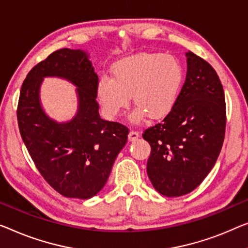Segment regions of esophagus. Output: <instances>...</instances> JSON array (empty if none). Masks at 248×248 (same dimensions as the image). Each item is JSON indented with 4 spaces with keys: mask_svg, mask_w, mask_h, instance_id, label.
Returning a JSON list of instances; mask_svg holds the SVG:
<instances>
[{
    "mask_svg": "<svg viewBox=\"0 0 248 248\" xmlns=\"http://www.w3.org/2000/svg\"><path fill=\"white\" fill-rule=\"evenodd\" d=\"M139 136L140 135L138 131H130L128 135V139L130 140V141H136V140L139 138Z\"/></svg>",
    "mask_w": 248,
    "mask_h": 248,
    "instance_id": "34e87169",
    "label": "esophagus"
}]
</instances>
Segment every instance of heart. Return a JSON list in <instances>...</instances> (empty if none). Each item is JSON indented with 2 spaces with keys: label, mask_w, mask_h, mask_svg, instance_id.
<instances>
[{
  "label": "heart",
  "mask_w": 248,
  "mask_h": 248,
  "mask_svg": "<svg viewBox=\"0 0 248 248\" xmlns=\"http://www.w3.org/2000/svg\"><path fill=\"white\" fill-rule=\"evenodd\" d=\"M112 79L99 80L97 94L106 116L116 118L127 108L132 95L137 108L131 119L140 123L160 120L175 108L185 81L178 59L164 53H137L112 65Z\"/></svg>",
  "instance_id": "b5f03b06"
}]
</instances>
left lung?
Segmentation results:
<instances>
[{"label":"left lung","instance_id":"1","mask_svg":"<svg viewBox=\"0 0 248 248\" xmlns=\"http://www.w3.org/2000/svg\"><path fill=\"white\" fill-rule=\"evenodd\" d=\"M187 75L179 99L143 139L151 154L147 173L158 193L179 197L202 184L219 156L226 127L223 86L208 62L186 52Z\"/></svg>","mask_w":248,"mask_h":248}]
</instances>
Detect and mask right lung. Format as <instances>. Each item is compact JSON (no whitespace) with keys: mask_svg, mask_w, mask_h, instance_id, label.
I'll return each mask as SVG.
<instances>
[{"mask_svg":"<svg viewBox=\"0 0 248 248\" xmlns=\"http://www.w3.org/2000/svg\"><path fill=\"white\" fill-rule=\"evenodd\" d=\"M47 76L77 87L78 110L71 121L58 123L43 110L39 88ZM98 82L86 51L64 47L36 64L22 84L17 105L21 137L43 178L64 197L89 199L97 195L127 142V127L100 118Z\"/></svg>","mask_w":248,"mask_h":248,"instance_id":"1","label":"right lung"}]
</instances>
